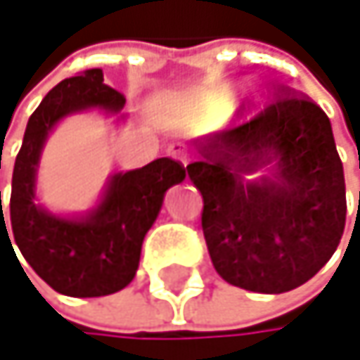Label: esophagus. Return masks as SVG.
<instances>
[{
  "label": "esophagus",
  "instance_id": "esophagus-1",
  "mask_svg": "<svg viewBox=\"0 0 360 360\" xmlns=\"http://www.w3.org/2000/svg\"><path fill=\"white\" fill-rule=\"evenodd\" d=\"M166 153H168L170 158H174L176 162H181L184 166L188 164V149H186V145H181V143H172V145H168Z\"/></svg>",
  "mask_w": 360,
  "mask_h": 360
}]
</instances>
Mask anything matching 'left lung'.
<instances>
[{"label":"left lung","instance_id":"obj_1","mask_svg":"<svg viewBox=\"0 0 360 360\" xmlns=\"http://www.w3.org/2000/svg\"><path fill=\"white\" fill-rule=\"evenodd\" d=\"M198 151L186 170L202 194L209 256L228 284L279 295L328 262L346 226V181L330 121L314 100L281 96ZM271 161V177L243 181Z\"/></svg>","mask_w":360,"mask_h":360}]
</instances>
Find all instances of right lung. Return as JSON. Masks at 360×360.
<instances>
[{"instance_id": "right-lung-1", "label": "right lung", "mask_w": 360, "mask_h": 360, "mask_svg": "<svg viewBox=\"0 0 360 360\" xmlns=\"http://www.w3.org/2000/svg\"><path fill=\"white\" fill-rule=\"evenodd\" d=\"M123 104V94L104 85L98 68L61 81L30 117L14 162L10 233L30 266L53 290L68 297H106L130 284L166 190L186 179L184 164L160 158L139 170L115 174L98 209L83 219L57 217L36 205V168L53 125L74 110L119 112ZM1 230L8 237L4 211L0 235Z\"/></svg>"}]
</instances>
